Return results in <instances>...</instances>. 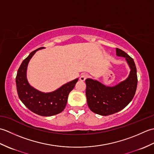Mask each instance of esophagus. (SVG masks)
Returning <instances> with one entry per match:
<instances>
[{
  "mask_svg": "<svg viewBox=\"0 0 154 154\" xmlns=\"http://www.w3.org/2000/svg\"><path fill=\"white\" fill-rule=\"evenodd\" d=\"M87 78V75H86V74H82L81 75V77H80V81H85L86 80V79Z\"/></svg>",
  "mask_w": 154,
  "mask_h": 154,
  "instance_id": "obj_1",
  "label": "esophagus"
}]
</instances>
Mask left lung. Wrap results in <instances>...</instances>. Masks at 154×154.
<instances>
[{
	"instance_id": "8db88e82",
	"label": "left lung",
	"mask_w": 154,
	"mask_h": 154,
	"mask_svg": "<svg viewBox=\"0 0 154 154\" xmlns=\"http://www.w3.org/2000/svg\"><path fill=\"white\" fill-rule=\"evenodd\" d=\"M116 55L125 58L130 69L128 77L125 80L110 87L97 80L88 78L86 83L87 102L92 112L102 116L118 112L124 109L134 96L138 77L134 60L126 52L116 48Z\"/></svg>"
}]
</instances>
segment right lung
<instances>
[{
    "mask_svg": "<svg viewBox=\"0 0 154 154\" xmlns=\"http://www.w3.org/2000/svg\"><path fill=\"white\" fill-rule=\"evenodd\" d=\"M40 48L33 51L22 61L16 77V89L19 99L32 112L42 116H51L61 112L67 104L68 95L73 89L79 79L64 84L57 89L44 93L31 86L27 79L29 61Z\"/></svg>",
    "mask_w": 154,
    "mask_h": 154,
    "instance_id": "obj_1",
    "label": "right lung"
}]
</instances>
